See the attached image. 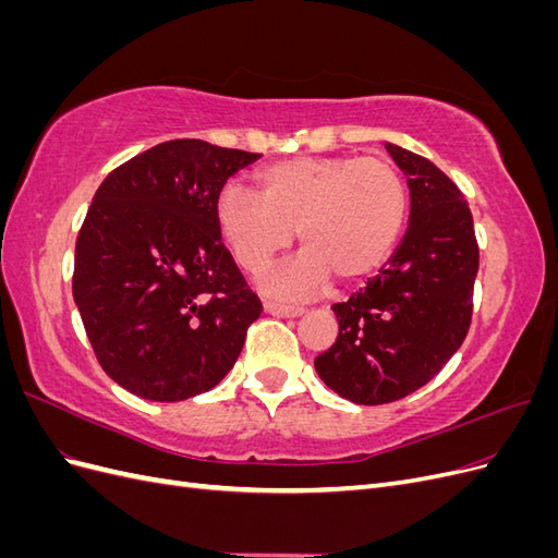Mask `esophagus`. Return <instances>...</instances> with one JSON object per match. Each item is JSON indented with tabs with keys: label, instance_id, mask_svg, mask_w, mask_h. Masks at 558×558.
<instances>
[{
	"label": "esophagus",
	"instance_id": "esophagus-1",
	"mask_svg": "<svg viewBox=\"0 0 558 558\" xmlns=\"http://www.w3.org/2000/svg\"><path fill=\"white\" fill-rule=\"evenodd\" d=\"M263 310H265L267 314L279 316V318H295V316H300V314H305V310H302V307L283 305V302H275V300H267L265 305H263Z\"/></svg>",
	"mask_w": 558,
	"mask_h": 558
}]
</instances>
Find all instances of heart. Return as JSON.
Instances as JSON below:
<instances>
[{
    "label": "heart",
    "instance_id": "b5f03b06",
    "mask_svg": "<svg viewBox=\"0 0 558 558\" xmlns=\"http://www.w3.org/2000/svg\"><path fill=\"white\" fill-rule=\"evenodd\" d=\"M256 185L258 195L223 185L216 226L234 263L251 275L289 248L298 230L305 251L265 279L279 295L307 293L328 275L342 283L373 275L408 221V185L386 158H291L263 167Z\"/></svg>",
    "mask_w": 558,
    "mask_h": 558
}]
</instances>
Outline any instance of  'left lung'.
<instances>
[{
    "mask_svg": "<svg viewBox=\"0 0 558 558\" xmlns=\"http://www.w3.org/2000/svg\"><path fill=\"white\" fill-rule=\"evenodd\" d=\"M410 185V226L365 289L332 312L335 344L314 359L318 377L356 404H386L428 384L463 344L480 269L463 193L440 167L386 144Z\"/></svg>",
    "mask_w": 558,
    "mask_h": 558,
    "instance_id": "1",
    "label": "left lung"
}]
</instances>
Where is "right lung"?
I'll return each mask as SVG.
<instances>
[{"label": "right lung", "instance_id": "obj_1", "mask_svg": "<svg viewBox=\"0 0 558 558\" xmlns=\"http://www.w3.org/2000/svg\"><path fill=\"white\" fill-rule=\"evenodd\" d=\"M260 154L162 142L99 185L76 238L72 293L95 356L125 391L179 402L238 361L263 312L216 226L226 181Z\"/></svg>", "mask_w": 558, "mask_h": 558}]
</instances>
